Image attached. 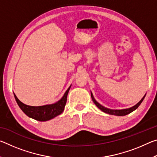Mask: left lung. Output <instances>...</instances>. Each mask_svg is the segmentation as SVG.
I'll list each match as a JSON object with an SVG mask.
<instances>
[{
  "mask_svg": "<svg viewBox=\"0 0 157 157\" xmlns=\"http://www.w3.org/2000/svg\"><path fill=\"white\" fill-rule=\"evenodd\" d=\"M91 94L92 100H93V101H94V102L95 103V105H96L97 107L99 108L101 111H102L103 112L107 113L108 114H111V115H116V116H125V115H127V114H129L131 112H132V111H134V110H136V109L139 107V105L141 104V102H143V100L145 98V96L143 97L142 99L140 100V101L139 103H137L136 105L134 106V107H131V108L126 109H122V110H112V109H109L105 108V107H103V106L100 105L99 103L95 100L94 97H93V95H92L91 93Z\"/></svg>",
  "mask_w": 157,
  "mask_h": 157,
  "instance_id": "8db88e82",
  "label": "left lung"
}]
</instances>
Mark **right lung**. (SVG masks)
Returning a JSON list of instances; mask_svg holds the SVG:
<instances>
[{
	"mask_svg": "<svg viewBox=\"0 0 157 157\" xmlns=\"http://www.w3.org/2000/svg\"><path fill=\"white\" fill-rule=\"evenodd\" d=\"M71 86L66 91L62 99L58 101L57 102L52 105L41 106V107H33V106L26 105L23 104V102H21L14 94V95L16 101H17V104L19 106L21 109L28 117L39 121H46L55 118V117L57 116L63 112Z\"/></svg>",
	"mask_w": 157,
	"mask_h": 157,
	"instance_id": "1",
	"label": "right lung"
}]
</instances>
